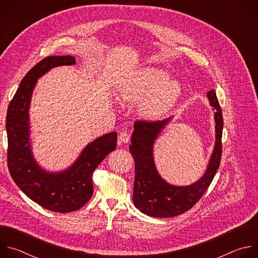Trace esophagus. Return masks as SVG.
Returning <instances> with one entry per match:
<instances>
[{"instance_id":"1","label":"esophagus","mask_w":258,"mask_h":258,"mask_svg":"<svg viewBox=\"0 0 258 258\" xmlns=\"http://www.w3.org/2000/svg\"><path fill=\"white\" fill-rule=\"evenodd\" d=\"M131 140V135L126 132H121L118 136V142L119 143H128Z\"/></svg>"}]
</instances>
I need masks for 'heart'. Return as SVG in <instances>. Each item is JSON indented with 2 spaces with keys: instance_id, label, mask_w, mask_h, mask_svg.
<instances>
[{
  "instance_id": "heart-1",
  "label": "heart",
  "mask_w": 258,
  "mask_h": 258,
  "mask_svg": "<svg viewBox=\"0 0 258 258\" xmlns=\"http://www.w3.org/2000/svg\"><path fill=\"white\" fill-rule=\"evenodd\" d=\"M168 73L154 67H143L125 77L116 87L118 98L125 103L141 102V112L149 118L167 113L177 101L181 87Z\"/></svg>"
}]
</instances>
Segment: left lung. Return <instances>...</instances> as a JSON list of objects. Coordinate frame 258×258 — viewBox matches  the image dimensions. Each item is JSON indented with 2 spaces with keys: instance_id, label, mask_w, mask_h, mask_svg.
Returning a JSON list of instances; mask_svg holds the SVG:
<instances>
[{
  "instance_id": "8db88e82",
  "label": "left lung",
  "mask_w": 258,
  "mask_h": 258,
  "mask_svg": "<svg viewBox=\"0 0 258 258\" xmlns=\"http://www.w3.org/2000/svg\"><path fill=\"white\" fill-rule=\"evenodd\" d=\"M207 98L214 110L215 144L204 174L189 186L170 185L160 176L154 162V143L172 117L154 122L137 120L134 123L130 146L135 160L133 201L141 212L153 217L179 215L192 208L208 189L222 159L224 120L215 91H209Z\"/></svg>"
}]
</instances>
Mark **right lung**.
<instances>
[{
  "instance_id": "obj_1",
  "label": "right lung",
  "mask_w": 258,
  "mask_h": 258,
  "mask_svg": "<svg viewBox=\"0 0 258 258\" xmlns=\"http://www.w3.org/2000/svg\"><path fill=\"white\" fill-rule=\"evenodd\" d=\"M73 56H50L35 64L22 79L9 104L6 131L8 168L19 189L51 211L66 213L83 207L94 193L93 172L117 146V133L103 135L90 144L68 168L50 172L35 161L30 142L29 106L38 80L57 66L75 65Z\"/></svg>"
}]
</instances>
